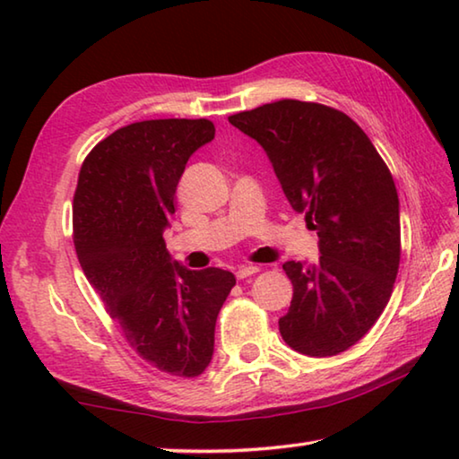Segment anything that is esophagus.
Returning a JSON list of instances; mask_svg holds the SVG:
<instances>
[{
	"label": "esophagus",
	"instance_id": "34e87169",
	"mask_svg": "<svg viewBox=\"0 0 459 459\" xmlns=\"http://www.w3.org/2000/svg\"><path fill=\"white\" fill-rule=\"evenodd\" d=\"M255 273H259V267H255V265H240L237 269L235 275H237V279H247V277H251Z\"/></svg>",
	"mask_w": 459,
	"mask_h": 459
}]
</instances>
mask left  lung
<instances>
[{
	"label": "left lung",
	"mask_w": 459,
	"mask_h": 459,
	"mask_svg": "<svg viewBox=\"0 0 459 459\" xmlns=\"http://www.w3.org/2000/svg\"><path fill=\"white\" fill-rule=\"evenodd\" d=\"M229 121L253 137L285 198L317 230L314 265L287 261V346L325 359L354 346L383 314L401 261L399 196L368 135L338 108L283 99Z\"/></svg>",
	"instance_id": "left-lung-1"
}]
</instances>
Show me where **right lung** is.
Returning a JSON list of instances; mask_svg holds the SVG:
<instances>
[{
  "label": "right lung",
  "mask_w": 459,
  "mask_h": 459,
  "mask_svg": "<svg viewBox=\"0 0 459 459\" xmlns=\"http://www.w3.org/2000/svg\"><path fill=\"white\" fill-rule=\"evenodd\" d=\"M214 139L208 119L131 123L82 161L73 202L74 248L92 290L129 346L161 372L198 377L237 279L169 257L164 230L190 155Z\"/></svg>",
  "instance_id": "obj_1"
}]
</instances>
